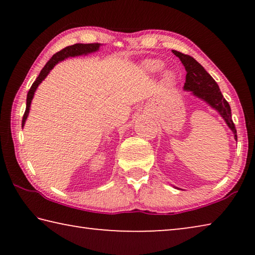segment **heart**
<instances>
[{"label": "heart", "instance_id": "b5f03b06", "mask_svg": "<svg viewBox=\"0 0 255 255\" xmlns=\"http://www.w3.org/2000/svg\"><path fill=\"white\" fill-rule=\"evenodd\" d=\"M143 66H144V70L146 72L157 73V72L162 70L164 64L158 59H149V60H146V62L143 64ZM164 76H165V79L169 80V81L172 80V77H173V75H172L171 72H166L165 74H164Z\"/></svg>", "mask_w": 255, "mask_h": 255}]
</instances>
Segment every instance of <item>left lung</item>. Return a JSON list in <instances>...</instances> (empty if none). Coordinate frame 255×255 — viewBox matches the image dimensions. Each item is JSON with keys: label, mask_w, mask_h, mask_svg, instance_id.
Returning <instances> with one entry per match:
<instances>
[{"label": "left lung", "mask_w": 255, "mask_h": 255, "mask_svg": "<svg viewBox=\"0 0 255 255\" xmlns=\"http://www.w3.org/2000/svg\"><path fill=\"white\" fill-rule=\"evenodd\" d=\"M172 53L180 58L181 63L183 64L185 71H187L185 83L183 86L184 91H190L193 96L204 100L211 108H214L216 111H218L219 115L225 120L227 126L231 128V130L234 133V138L237 139L236 128L232 120L231 107L225 100V98L223 97L216 81L191 56L182 54L176 50H172Z\"/></svg>", "instance_id": "8db88e82"}]
</instances>
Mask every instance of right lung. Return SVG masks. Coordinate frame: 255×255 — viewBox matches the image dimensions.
Here are the masks:
<instances>
[{
  "mask_svg": "<svg viewBox=\"0 0 255 255\" xmlns=\"http://www.w3.org/2000/svg\"><path fill=\"white\" fill-rule=\"evenodd\" d=\"M100 46H101V44H98V42H97V44H75V45L68 46V47H65V48L62 49L60 51H58V53H56L53 56V57H51L48 60V62H47V64L44 66V68L41 70L40 74L38 75L36 81L33 82V84L31 85V88H30L29 92H28L27 107H25V111H24V115H23V118H22V127L24 126L25 120H27V118H28L30 105H31V101L33 99V94H34V92H36L38 85H39L41 82L46 79V76L49 74V72L53 70L56 64L62 62V60H64L67 57H75V56L88 55V54L94 53V51L99 50Z\"/></svg>",
  "mask_w": 255,
  "mask_h": 255,
  "instance_id": "add662e5",
  "label": "right lung"
}]
</instances>
